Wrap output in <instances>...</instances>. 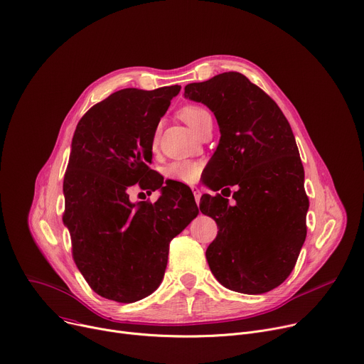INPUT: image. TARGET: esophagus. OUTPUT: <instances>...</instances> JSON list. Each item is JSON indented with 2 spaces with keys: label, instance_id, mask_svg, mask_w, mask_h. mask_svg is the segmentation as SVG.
Listing matches in <instances>:
<instances>
[{
  "label": "esophagus",
  "instance_id": "34e87169",
  "mask_svg": "<svg viewBox=\"0 0 364 364\" xmlns=\"http://www.w3.org/2000/svg\"><path fill=\"white\" fill-rule=\"evenodd\" d=\"M192 192H193L195 201H197V204H200V200H201V191H200V188H197V186H192Z\"/></svg>",
  "mask_w": 364,
  "mask_h": 364
}]
</instances>
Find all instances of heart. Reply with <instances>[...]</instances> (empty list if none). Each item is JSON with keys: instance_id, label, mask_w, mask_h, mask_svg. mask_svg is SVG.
<instances>
[{"instance_id": "1", "label": "heart", "mask_w": 364, "mask_h": 364, "mask_svg": "<svg viewBox=\"0 0 364 364\" xmlns=\"http://www.w3.org/2000/svg\"><path fill=\"white\" fill-rule=\"evenodd\" d=\"M208 112L201 107V106H185L181 109L179 117L182 118V121L195 132V129L198 128V125L201 124V121L208 117ZM200 171L201 167L197 161H191V160H179V161H173L169 166L166 167V175L169 176L171 179L175 181H181L185 183H192L198 179L200 176Z\"/></svg>"}]
</instances>
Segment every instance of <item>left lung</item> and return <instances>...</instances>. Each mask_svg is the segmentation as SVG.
I'll return each instance as SVG.
<instances>
[{
    "label": "left lung",
    "instance_id": "left-lung-1",
    "mask_svg": "<svg viewBox=\"0 0 364 364\" xmlns=\"http://www.w3.org/2000/svg\"><path fill=\"white\" fill-rule=\"evenodd\" d=\"M185 97L214 114L221 136L211 172L237 188L233 205L220 193L201 197V213L218 226L205 252L210 269L226 289L267 293L290 275L306 239L309 200L290 124L277 103L240 73L191 82ZM221 186L217 183L215 191Z\"/></svg>",
    "mask_w": 364,
    "mask_h": 364
}]
</instances>
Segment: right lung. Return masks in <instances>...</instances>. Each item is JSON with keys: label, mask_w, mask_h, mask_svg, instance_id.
Wrapping results in <instances>:
<instances>
[{"label": "right lung", "mask_w": 364, "mask_h": 364, "mask_svg": "<svg viewBox=\"0 0 364 364\" xmlns=\"http://www.w3.org/2000/svg\"><path fill=\"white\" fill-rule=\"evenodd\" d=\"M181 86L124 89L89 109L75 128L64 178L73 258L102 297L134 303L161 283L169 243L198 215L192 191L166 182L147 166L153 139ZM162 195L154 204L131 203L135 183Z\"/></svg>", "instance_id": "obj_1"}]
</instances>
